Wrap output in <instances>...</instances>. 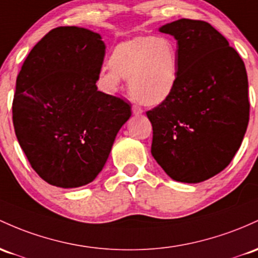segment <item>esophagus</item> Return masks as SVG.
Wrapping results in <instances>:
<instances>
[{"mask_svg": "<svg viewBox=\"0 0 258 258\" xmlns=\"http://www.w3.org/2000/svg\"><path fill=\"white\" fill-rule=\"evenodd\" d=\"M132 112H134V115H142L143 110H142V107H141V106L132 105Z\"/></svg>", "mask_w": 258, "mask_h": 258, "instance_id": "obj_1", "label": "esophagus"}]
</instances>
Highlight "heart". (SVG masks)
Masks as SVG:
<instances>
[{"label":"heart","mask_w":258,"mask_h":258,"mask_svg":"<svg viewBox=\"0 0 258 258\" xmlns=\"http://www.w3.org/2000/svg\"><path fill=\"white\" fill-rule=\"evenodd\" d=\"M179 51L166 36L137 35L115 46L109 64L101 72L107 92L116 93L127 78L131 97L148 106L164 103L177 84Z\"/></svg>","instance_id":"obj_1"}]
</instances>
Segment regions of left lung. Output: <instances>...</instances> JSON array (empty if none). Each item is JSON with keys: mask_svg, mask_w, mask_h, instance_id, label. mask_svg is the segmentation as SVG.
<instances>
[{"mask_svg": "<svg viewBox=\"0 0 258 258\" xmlns=\"http://www.w3.org/2000/svg\"><path fill=\"white\" fill-rule=\"evenodd\" d=\"M177 40V84L170 98L147 111L152 155L172 180L197 183L233 160L250 116L244 61L203 21L179 19L159 28Z\"/></svg>", "mask_w": 258, "mask_h": 258, "instance_id": "8db88e82", "label": "left lung"}]
</instances>
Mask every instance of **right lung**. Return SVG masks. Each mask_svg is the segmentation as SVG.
I'll use <instances>...</instances> for the list:
<instances>
[{"label":"right lung","mask_w":258,"mask_h":258,"mask_svg":"<svg viewBox=\"0 0 258 258\" xmlns=\"http://www.w3.org/2000/svg\"><path fill=\"white\" fill-rule=\"evenodd\" d=\"M104 56L98 33L58 27L33 47L17 77L14 132L32 168L50 185L92 182L131 116L130 104L98 90Z\"/></svg>","instance_id":"1"}]
</instances>
